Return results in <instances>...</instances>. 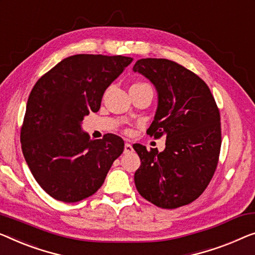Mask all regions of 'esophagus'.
I'll return each instance as SVG.
<instances>
[{"instance_id": "34e87169", "label": "esophagus", "mask_w": 255, "mask_h": 255, "mask_svg": "<svg viewBox=\"0 0 255 255\" xmlns=\"http://www.w3.org/2000/svg\"><path fill=\"white\" fill-rule=\"evenodd\" d=\"M131 151H132V146H131V144H129V143H125V149H124V152H125V153H130Z\"/></svg>"}]
</instances>
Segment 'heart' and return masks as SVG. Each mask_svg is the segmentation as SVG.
Here are the masks:
<instances>
[{
  "mask_svg": "<svg viewBox=\"0 0 255 255\" xmlns=\"http://www.w3.org/2000/svg\"><path fill=\"white\" fill-rule=\"evenodd\" d=\"M142 85H146V83H143V82H138V83H135V85H132V86H142Z\"/></svg>",
  "mask_w": 255,
  "mask_h": 255,
  "instance_id": "obj_1",
  "label": "heart"
}]
</instances>
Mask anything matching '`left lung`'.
<instances>
[{
	"label": "left lung",
	"mask_w": 255,
	"mask_h": 255,
	"mask_svg": "<svg viewBox=\"0 0 255 255\" xmlns=\"http://www.w3.org/2000/svg\"><path fill=\"white\" fill-rule=\"evenodd\" d=\"M153 83L158 109L147 134L166 136V147H132L140 159L135 172L139 195L160 208L173 210L196 200L214 175L221 149L220 111L208 86L172 60L139 59L132 67Z\"/></svg>",
	"instance_id": "left-lung-1"
}]
</instances>
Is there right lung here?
Listing matches in <instances>:
<instances>
[{
  "mask_svg": "<svg viewBox=\"0 0 255 255\" xmlns=\"http://www.w3.org/2000/svg\"><path fill=\"white\" fill-rule=\"evenodd\" d=\"M132 62L130 57L74 55L43 74L30 91L20 130L30 172L49 196L75 203L94 195L123 153L121 137L90 139L81 130L97 112L106 88Z\"/></svg>",
  "mask_w": 255,
  "mask_h": 255,
  "instance_id": "1",
  "label": "right lung"
}]
</instances>
